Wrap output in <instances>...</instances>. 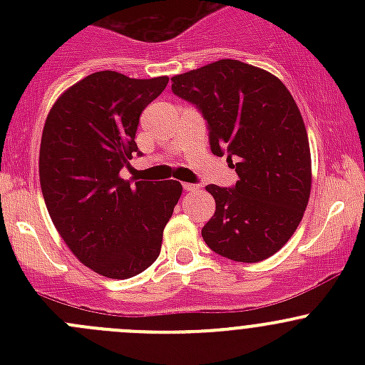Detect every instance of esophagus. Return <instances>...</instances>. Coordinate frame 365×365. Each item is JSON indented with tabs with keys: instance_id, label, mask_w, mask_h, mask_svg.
<instances>
[{
	"instance_id": "34e87169",
	"label": "esophagus",
	"mask_w": 365,
	"mask_h": 365,
	"mask_svg": "<svg viewBox=\"0 0 365 365\" xmlns=\"http://www.w3.org/2000/svg\"><path fill=\"white\" fill-rule=\"evenodd\" d=\"M183 189H185V190H196V189H200V185H196V183H183Z\"/></svg>"
}]
</instances>
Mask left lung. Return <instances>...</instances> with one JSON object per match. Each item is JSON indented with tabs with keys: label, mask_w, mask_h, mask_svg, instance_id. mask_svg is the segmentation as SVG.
<instances>
[{
	"label": "left lung",
	"mask_w": 365,
	"mask_h": 365,
	"mask_svg": "<svg viewBox=\"0 0 365 365\" xmlns=\"http://www.w3.org/2000/svg\"><path fill=\"white\" fill-rule=\"evenodd\" d=\"M171 83L173 93L203 113L213 155L226 152L238 175L231 189L206 185L215 213L203 240L227 259H267L293 237L311 196V150L297 102L281 79L238 60Z\"/></svg>",
	"instance_id": "obj_1"
}]
</instances>
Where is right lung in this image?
Returning a JSON list of instances; mask_svg holds the SVG:
<instances>
[{
	"label": "right lung",
	"mask_w": 365,
	"mask_h": 365,
	"mask_svg": "<svg viewBox=\"0 0 365 365\" xmlns=\"http://www.w3.org/2000/svg\"><path fill=\"white\" fill-rule=\"evenodd\" d=\"M168 81L95 72L61 93L43 125L38 173L47 212L73 256L104 277H134L159 257L182 196L176 180L120 176L139 153V116Z\"/></svg>",
	"instance_id": "1"
}]
</instances>
